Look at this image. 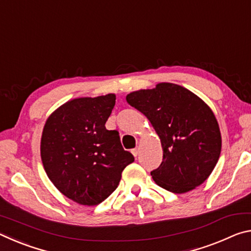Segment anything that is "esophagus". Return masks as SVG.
<instances>
[{
  "label": "esophagus",
  "mask_w": 251,
  "mask_h": 251,
  "mask_svg": "<svg viewBox=\"0 0 251 251\" xmlns=\"http://www.w3.org/2000/svg\"><path fill=\"white\" fill-rule=\"evenodd\" d=\"M131 154H133L135 157L137 156L139 154V148L136 147V148H134V150H131Z\"/></svg>",
  "instance_id": "1"
}]
</instances>
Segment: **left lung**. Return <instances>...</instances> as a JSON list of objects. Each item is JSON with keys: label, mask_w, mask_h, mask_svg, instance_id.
I'll return each instance as SVG.
<instances>
[{"label": "left lung", "mask_w": 251, "mask_h": 251, "mask_svg": "<svg viewBox=\"0 0 251 251\" xmlns=\"http://www.w3.org/2000/svg\"><path fill=\"white\" fill-rule=\"evenodd\" d=\"M126 100L148 118L160 139L163 161L151 172L156 184L175 194L201 185L222 151V134L209 106L187 88L166 82L131 92Z\"/></svg>", "instance_id": "left-lung-1"}]
</instances>
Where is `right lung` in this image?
<instances>
[{"label": "right lung", "mask_w": 251, "mask_h": 251, "mask_svg": "<svg viewBox=\"0 0 251 251\" xmlns=\"http://www.w3.org/2000/svg\"><path fill=\"white\" fill-rule=\"evenodd\" d=\"M116 95L77 97L50 114L41 137V159L53 185L84 206L104 201L117 188L134 156L122 147L117 130H107Z\"/></svg>", "instance_id": "add662e5"}]
</instances>
